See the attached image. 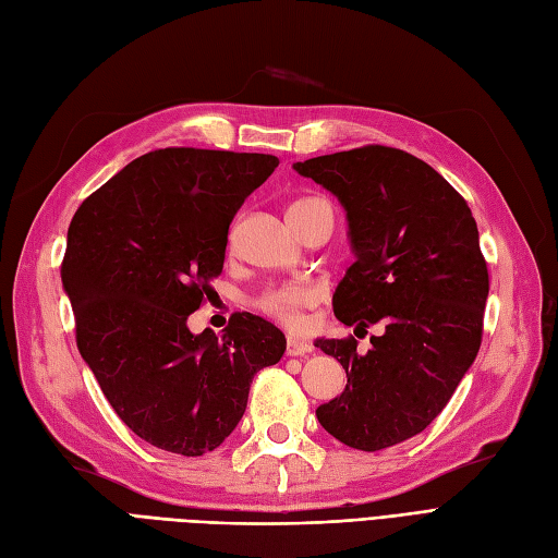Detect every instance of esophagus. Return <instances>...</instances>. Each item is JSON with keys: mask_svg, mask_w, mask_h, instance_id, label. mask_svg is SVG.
<instances>
[{"mask_svg": "<svg viewBox=\"0 0 558 558\" xmlns=\"http://www.w3.org/2000/svg\"><path fill=\"white\" fill-rule=\"evenodd\" d=\"M313 345L311 343H303V340L290 338L287 340V356H303V354H311Z\"/></svg>", "mask_w": 558, "mask_h": 558, "instance_id": "esophagus-1", "label": "esophagus"}]
</instances>
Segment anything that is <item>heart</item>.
<instances>
[{
	"label": "heart",
	"mask_w": 558,
	"mask_h": 558,
	"mask_svg": "<svg viewBox=\"0 0 558 558\" xmlns=\"http://www.w3.org/2000/svg\"><path fill=\"white\" fill-rule=\"evenodd\" d=\"M315 303V294L308 287H282V290L268 292L262 301L259 308L268 315L278 319L280 325L299 329L303 327V311L311 308Z\"/></svg>",
	"instance_id": "1"
}]
</instances>
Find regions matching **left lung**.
<instances>
[{"mask_svg":"<svg viewBox=\"0 0 558 558\" xmlns=\"http://www.w3.org/2000/svg\"><path fill=\"white\" fill-rule=\"evenodd\" d=\"M294 169L348 215L354 264L336 287V317L385 325L366 354L352 336L315 340L348 373L317 420L336 440L377 452L422 434L475 362L489 296L477 225L436 169L399 148L364 146Z\"/></svg>","mask_w":558,"mask_h":558,"instance_id":"left-lung-1","label":"left lung"}]
</instances>
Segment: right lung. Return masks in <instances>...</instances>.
<instances>
[{"mask_svg": "<svg viewBox=\"0 0 558 558\" xmlns=\"http://www.w3.org/2000/svg\"><path fill=\"white\" fill-rule=\"evenodd\" d=\"M280 165L274 155L165 148L130 161L76 210L62 284L76 345L118 417L183 457L220 447L284 333L233 313L222 336L187 317L222 274L233 215Z\"/></svg>", "mask_w": 558, "mask_h": 558, "instance_id": "right-lung-1", "label": "right lung"}]
</instances>
